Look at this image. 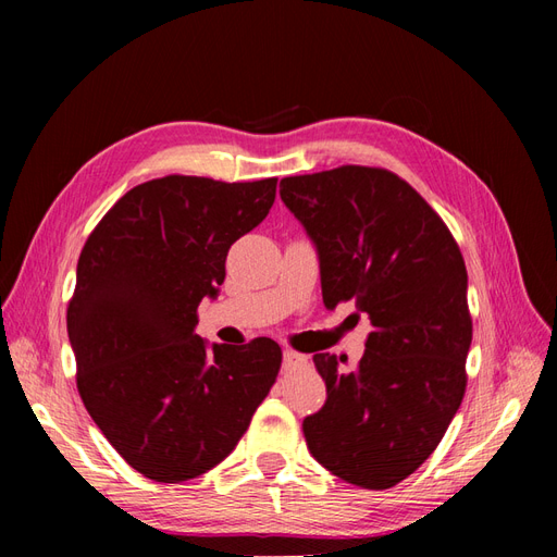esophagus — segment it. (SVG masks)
Returning <instances> with one entry per match:
<instances>
[{"label":"esophagus","mask_w":557,"mask_h":557,"mask_svg":"<svg viewBox=\"0 0 557 557\" xmlns=\"http://www.w3.org/2000/svg\"><path fill=\"white\" fill-rule=\"evenodd\" d=\"M299 364H307L305 356H299V352H295V350H283V367L285 369H293Z\"/></svg>","instance_id":"34e87169"}]
</instances>
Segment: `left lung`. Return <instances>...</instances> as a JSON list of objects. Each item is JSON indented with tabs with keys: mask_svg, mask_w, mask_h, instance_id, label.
I'll return each mask as SVG.
<instances>
[{
	"mask_svg": "<svg viewBox=\"0 0 557 557\" xmlns=\"http://www.w3.org/2000/svg\"><path fill=\"white\" fill-rule=\"evenodd\" d=\"M281 199L315 244L323 301L356 299L372 332L356 369L315 352L325 407L301 430L334 476L385 491L440 446L467 387V267L450 230L397 174L344 164L288 176Z\"/></svg>",
	"mask_w": 557,
	"mask_h": 557,
	"instance_id": "1",
	"label": "left lung"
}]
</instances>
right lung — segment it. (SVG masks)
<instances>
[{
    "instance_id": "right-lung-1",
    "label": "right lung",
    "mask_w": 557,
    "mask_h": 557,
    "mask_svg": "<svg viewBox=\"0 0 557 557\" xmlns=\"http://www.w3.org/2000/svg\"><path fill=\"white\" fill-rule=\"evenodd\" d=\"M276 181H146L115 201L81 250L66 307L78 395L146 479L207 474L276 383V342L209 348L195 334L199 301L218 295L230 246L264 221Z\"/></svg>"
}]
</instances>
